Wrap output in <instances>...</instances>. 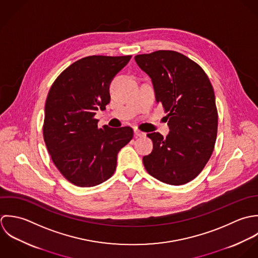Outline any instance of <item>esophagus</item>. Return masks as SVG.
<instances>
[{
    "mask_svg": "<svg viewBox=\"0 0 258 258\" xmlns=\"http://www.w3.org/2000/svg\"><path fill=\"white\" fill-rule=\"evenodd\" d=\"M135 137L136 138H144L145 136H146V134L145 133H143V132H141V131H139V130H135Z\"/></svg>",
    "mask_w": 258,
    "mask_h": 258,
    "instance_id": "esophagus-1",
    "label": "esophagus"
}]
</instances>
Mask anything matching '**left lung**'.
Returning a JSON list of instances; mask_svg holds the SVG:
<instances>
[{
    "mask_svg": "<svg viewBox=\"0 0 258 258\" xmlns=\"http://www.w3.org/2000/svg\"><path fill=\"white\" fill-rule=\"evenodd\" d=\"M135 60L152 79L156 103L168 112L166 138L147 135L154 149L144 156V165L164 183H187L204 169L214 149L218 116L213 88L205 71L180 52L156 51L138 54Z\"/></svg>",
    "mask_w": 258,
    "mask_h": 258,
    "instance_id": "left-lung-1",
    "label": "left lung"
}]
</instances>
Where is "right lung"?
Masks as SVG:
<instances>
[{"label": "right lung", "instance_id": "right-lung-1", "mask_svg": "<svg viewBox=\"0 0 258 258\" xmlns=\"http://www.w3.org/2000/svg\"><path fill=\"white\" fill-rule=\"evenodd\" d=\"M132 55L83 57L54 81L45 105L44 140L52 162L72 183L95 186L108 179L118 152L134 136L130 126H98L97 110L109 103V85Z\"/></svg>", "mask_w": 258, "mask_h": 258}]
</instances>
